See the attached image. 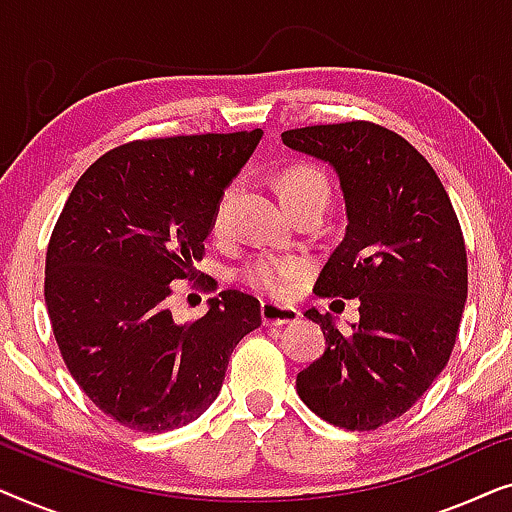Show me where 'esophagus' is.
<instances>
[{
    "label": "esophagus",
    "mask_w": 512,
    "mask_h": 512,
    "mask_svg": "<svg viewBox=\"0 0 512 512\" xmlns=\"http://www.w3.org/2000/svg\"><path fill=\"white\" fill-rule=\"evenodd\" d=\"M261 319L265 326H284V324H296L300 319V312L296 307L289 305H275V303H263L261 305Z\"/></svg>",
    "instance_id": "esophagus-1"
}]
</instances>
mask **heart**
Segmentation results:
<instances>
[{
  "label": "heart",
  "instance_id": "heart-1",
  "mask_svg": "<svg viewBox=\"0 0 512 512\" xmlns=\"http://www.w3.org/2000/svg\"><path fill=\"white\" fill-rule=\"evenodd\" d=\"M279 188H282V198L307 191H321L328 195V181L324 174L307 165L291 167V170L282 177V181H279ZM230 200H233V188L223 193L219 205H216L214 230H223V226H226ZM303 272L305 261H300L296 256L256 254L242 265L240 277L251 286V289L270 293V296H286Z\"/></svg>",
  "mask_w": 512,
  "mask_h": 512
}]
</instances>
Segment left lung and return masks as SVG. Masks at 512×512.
I'll return each instance as SVG.
<instances>
[{
  "label": "left lung",
  "instance_id": "8db88e82",
  "mask_svg": "<svg viewBox=\"0 0 512 512\" xmlns=\"http://www.w3.org/2000/svg\"><path fill=\"white\" fill-rule=\"evenodd\" d=\"M282 142L338 174L347 228L314 293L359 298L361 314L340 331L328 312H305L326 352L298 373V396L326 422L373 431L450 361L468 291L464 235L438 174L396 132L352 121L286 130Z\"/></svg>",
  "mask_w": 512,
  "mask_h": 512
}]
</instances>
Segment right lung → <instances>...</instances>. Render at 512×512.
I'll list each match as a JSON object with an SVG mask.
<instances>
[{
  "instance_id": "right-lung-1",
  "label": "right lung",
  "mask_w": 512,
  "mask_h": 512,
  "mask_svg": "<svg viewBox=\"0 0 512 512\" xmlns=\"http://www.w3.org/2000/svg\"><path fill=\"white\" fill-rule=\"evenodd\" d=\"M263 130L130 142L83 172L46 251V307L76 384L118 424L165 433L219 396L261 303L228 289L193 324L170 284L195 277L221 195Z\"/></svg>"
}]
</instances>
